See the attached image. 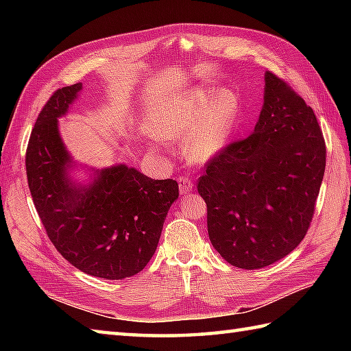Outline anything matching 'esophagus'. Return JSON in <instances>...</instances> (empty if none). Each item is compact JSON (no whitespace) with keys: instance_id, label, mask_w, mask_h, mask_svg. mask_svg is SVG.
<instances>
[{"instance_id":"1","label":"esophagus","mask_w":351,"mask_h":351,"mask_svg":"<svg viewBox=\"0 0 351 351\" xmlns=\"http://www.w3.org/2000/svg\"><path fill=\"white\" fill-rule=\"evenodd\" d=\"M195 187V184H193L187 178H180V193L181 195H187Z\"/></svg>"}]
</instances>
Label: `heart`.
I'll use <instances>...</instances> for the list:
<instances>
[{"instance_id": "obj_1", "label": "heart", "mask_w": 351, "mask_h": 351, "mask_svg": "<svg viewBox=\"0 0 351 351\" xmlns=\"http://www.w3.org/2000/svg\"><path fill=\"white\" fill-rule=\"evenodd\" d=\"M238 116L240 99L235 92L223 88L211 96L205 88H197L156 116L154 131L162 140L184 138V154L205 162L226 147Z\"/></svg>"}]
</instances>
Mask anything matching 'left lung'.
Returning a JSON list of instances; mask_svg holds the SVG:
<instances>
[{
	"label": "left lung",
	"mask_w": 351,
	"mask_h": 351,
	"mask_svg": "<svg viewBox=\"0 0 351 351\" xmlns=\"http://www.w3.org/2000/svg\"><path fill=\"white\" fill-rule=\"evenodd\" d=\"M264 80L255 131L210 160L197 184L213 247L244 270L274 264L300 244L326 169L314 111L274 73Z\"/></svg>",
	"instance_id": "1"
}]
</instances>
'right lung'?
Masks as SVG:
<instances>
[{
  "mask_svg": "<svg viewBox=\"0 0 351 351\" xmlns=\"http://www.w3.org/2000/svg\"><path fill=\"white\" fill-rule=\"evenodd\" d=\"M81 90V83L58 88L42 108L27 147L28 187L66 261L101 279L131 278L151 261L180 190L173 180H152L125 164L92 169L86 184L73 180L78 164L63 143L58 117Z\"/></svg>",
  "mask_w": 351,
  "mask_h": 351,
  "instance_id": "obj_1",
  "label": "right lung"
}]
</instances>
